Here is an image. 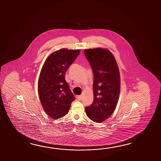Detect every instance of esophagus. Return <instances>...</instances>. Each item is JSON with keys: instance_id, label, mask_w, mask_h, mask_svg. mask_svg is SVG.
<instances>
[{"instance_id": "1", "label": "esophagus", "mask_w": 161, "mask_h": 161, "mask_svg": "<svg viewBox=\"0 0 161 161\" xmlns=\"http://www.w3.org/2000/svg\"><path fill=\"white\" fill-rule=\"evenodd\" d=\"M76 98H77V99H78V100H81L82 99V96H76Z\"/></svg>"}]
</instances>
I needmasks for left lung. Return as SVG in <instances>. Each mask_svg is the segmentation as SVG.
<instances>
[{"label": "left lung", "mask_w": 161, "mask_h": 161, "mask_svg": "<svg viewBox=\"0 0 161 161\" xmlns=\"http://www.w3.org/2000/svg\"><path fill=\"white\" fill-rule=\"evenodd\" d=\"M94 75V100L86 107L87 116L101 123L113 114L120 92V75L116 61L110 52L103 48L85 49Z\"/></svg>", "instance_id": "obj_1"}]
</instances>
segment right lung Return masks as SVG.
<instances>
[{"mask_svg":"<svg viewBox=\"0 0 161 161\" xmlns=\"http://www.w3.org/2000/svg\"><path fill=\"white\" fill-rule=\"evenodd\" d=\"M80 51L63 48L54 52L41 69L38 82L39 98L45 113L53 119L66 115L75 100L65 81V74Z\"/></svg>","mask_w":161,"mask_h":161,"instance_id":"obj_1","label":"right lung"}]
</instances>
